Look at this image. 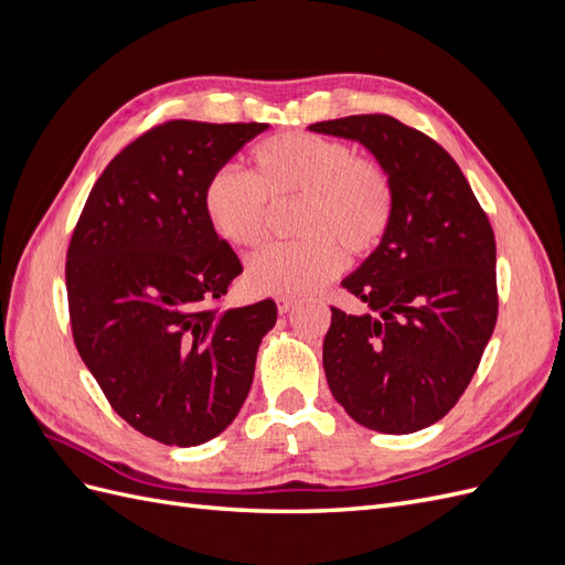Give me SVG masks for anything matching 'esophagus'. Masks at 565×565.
Listing matches in <instances>:
<instances>
[{
	"mask_svg": "<svg viewBox=\"0 0 565 565\" xmlns=\"http://www.w3.org/2000/svg\"><path fill=\"white\" fill-rule=\"evenodd\" d=\"M276 303H278V311H280V313H287L289 309H292L295 299H292V297H285V295H278V297H276Z\"/></svg>",
	"mask_w": 565,
	"mask_h": 565,
	"instance_id": "esophagus-1",
	"label": "esophagus"
}]
</instances>
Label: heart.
Wrapping results in <instances>:
<instances>
[{
    "label": "heart",
    "mask_w": 565,
    "mask_h": 565,
    "mask_svg": "<svg viewBox=\"0 0 565 565\" xmlns=\"http://www.w3.org/2000/svg\"><path fill=\"white\" fill-rule=\"evenodd\" d=\"M252 177L224 164L202 188V210L221 241L252 249L264 241L268 202L299 200L292 243L268 245L247 264L256 292L309 295L386 237L396 191L386 167L328 136L289 131L252 150Z\"/></svg>",
    "instance_id": "1"
}]
</instances>
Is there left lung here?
I'll return each mask as SVG.
<instances>
[{
	"instance_id": "obj_1",
	"label": "left lung",
	"mask_w": 565,
	"mask_h": 565,
	"mask_svg": "<svg viewBox=\"0 0 565 565\" xmlns=\"http://www.w3.org/2000/svg\"><path fill=\"white\" fill-rule=\"evenodd\" d=\"M318 134L361 141L393 181L382 245L344 282L377 316L332 306L322 367L337 403L380 434H413L467 391L498 322L494 233L448 150L401 119H328Z\"/></svg>"
}]
</instances>
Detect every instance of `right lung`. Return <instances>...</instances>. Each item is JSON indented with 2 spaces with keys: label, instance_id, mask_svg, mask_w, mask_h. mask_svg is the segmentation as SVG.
I'll return each mask as SVG.
<instances>
[{
  "label": "right lung",
  "instance_id": "right-lung-1",
  "mask_svg": "<svg viewBox=\"0 0 565 565\" xmlns=\"http://www.w3.org/2000/svg\"><path fill=\"white\" fill-rule=\"evenodd\" d=\"M262 122L169 119L110 160L77 218L65 262L75 347L136 431L191 448L247 398L273 299L221 311L243 264L212 231L202 188Z\"/></svg>",
  "mask_w": 565,
  "mask_h": 565
}]
</instances>
